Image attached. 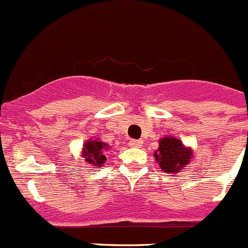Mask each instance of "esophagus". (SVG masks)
<instances>
[{
    "label": "esophagus",
    "mask_w": 248,
    "mask_h": 248,
    "mask_svg": "<svg viewBox=\"0 0 248 248\" xmlns=\"http://www.w3.org/2000/svg\"><path fill=\"white\" fill-rule=\"evenodd\" d=\"M142 145V141L141 140H135V139H131L130 141H129V146L131 147H140Z\"/></svg>",
    "instance_id": "obj_1"
}]
</instances>
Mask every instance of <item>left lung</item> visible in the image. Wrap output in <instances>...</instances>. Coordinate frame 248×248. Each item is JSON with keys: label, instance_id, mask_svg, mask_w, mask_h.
<instances>
[{"label": "left lung", "instance_id": "8db88e82", "mask_svg": "<svg viewBox=\"0 0 248 248\" xmlns=\"http://www.w3.org/2000/svg\"><path fill=\"white\" fill-rule=\"evenodd\" d=\"M154 156L162 171L173 173L188 165L192 158V151L183 146L181 140L167 136L160 140V146Z\"/></svg>", "mask_w": 248, "mask_h": 248}]
</instances>
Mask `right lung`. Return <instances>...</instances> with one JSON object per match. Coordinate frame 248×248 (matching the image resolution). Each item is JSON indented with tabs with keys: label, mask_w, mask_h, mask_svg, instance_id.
I'll list each match as a JSON object with an SVG mask.
<instances>
[{
	"label": "right lung",
	"mask_w": 248,
	"mask_h": 248,
	"mask_svg": "<svg viewBox=\"0 0 248 248\" xmlns=\"http://www.w3.org/2000/svg\"><path fill=\"white\" fill-rule=\"evenodd\" d=\"M106 149V142L98 141V140H90L83 145V157L88 163H92L94 166H102L107 160L103 152Z\"/></svg>",
	"instance_id": "1"
}]
</instances>
